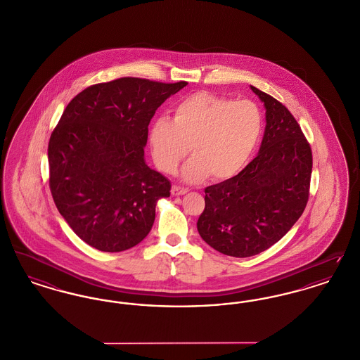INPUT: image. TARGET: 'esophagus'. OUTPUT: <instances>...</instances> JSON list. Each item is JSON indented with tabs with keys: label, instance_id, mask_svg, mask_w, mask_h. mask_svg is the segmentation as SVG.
<instances>
[{
	"label": "esophagus",
	"instance_id": "esophagus-1",
	"mask_svg": "<svg viewBox=\"0 0 360 360\" xmlns=\"http://www.w3.org/2000/svg\"><path fill=\"white\" fill-rule=\"evenodd\" d=\"M185 193H188V188H182V186H172V195H182V194H185Z\"/></svg>",
	"mask_w": 360,
	"mask_h": 360
}]
</instances>
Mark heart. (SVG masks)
Here are the masks:
<instances>
[{"label": "heart", "mask_w": 360, "mask_h": 360, "mask_svg": "<svg viewBox=\"0 0 360 360\" xmlns=\"http://www.w3.org/2000/svg\"><path fill=\"white\" fill-rule=\"evenodd\" d=\"M262 134L263 116L255 103L198 91L174 108L172 121L160 117L153 122L150 143L162 172H176L190 147L193 158L184 167V178L197 182L210 174L223 181L243 170Z\"/></svg>", "instance_id": "heart-1"}]
</instances>
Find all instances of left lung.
I'll return each mask as SVG.
<instances>
[{"label": "left lung", "instance_id": "left-lung-1", "mask_svg": "<svg viewBox=\"0 0 360 360\" xmlns=\"http://www.w3.org/2000/svg\"><path fill=\"white\" fill-rule=\"evenodd\" d=\"M266 106L257 158L241 172L205 188L201 238L224 255H257L282 239L308 204L311 148L289 109L251 86Z\"/></svg>", "mask_w": 360, "mask_h": 360}]
</instances>
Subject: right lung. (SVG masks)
Here are the masks:
<instances>
[{
  "instance_id": "1",
  "label": "right lung",
  "mask_w": 360,
  "mask_h": 360,
  "mask_svg": "<svg viewBox=\"0 0 360 360\" xmlns=\"http://www.w3.org/2000/svg\"><path fill=\"white\" fill-rule=\"evenodd\" d=\"M188 82L124 77L77 94L49 143L50 190L71 229L93 248L120 252L144 239L172 184L144 160L156 109Z\"/></svg>"
}]
</instances>
